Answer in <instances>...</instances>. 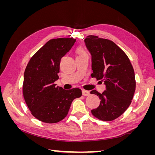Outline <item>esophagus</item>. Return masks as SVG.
<instances>
[{
    "instance_id": "esophagus-1",
    "label": "esophagus",
    "mask_w": 155,
    "mask_h": 155,
    "mask_svg": "<svg viewBox=\"0 0 155 155\" xmlns=\"http://www.w3.org/2000/svg\"><path fill=\"white\" fill-rule=\"evenodd\" d=\"M82 93H83V96H90V95H91L90 92H89V91H87L83 90V91H82Z\"/></svg>"
}]
</instances>
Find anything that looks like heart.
I'll use <instances>...</instances> for the list:
<instances>
[{"mask_svg":"<svg viewBox=\"0 0 155 155\" xmlns=\"http://www.w3.org/2000/svg\"><path fill=\"white\" fill-rule=\"evenodd\" d=\"M85 51H84V50H83V49H81V48H78V50H77V54H78V55H81V54H85Z\"/></svg>","mask_w":155,"mask_h":155,"instance_id":"obj_1","label":"heart"}]
</instances>
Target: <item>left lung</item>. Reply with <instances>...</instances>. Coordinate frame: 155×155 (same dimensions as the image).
Wrapping results in <instances>:
<instances>
[{
	"label": "left lung",
	"instance_id": "8db88e82",
	"mask_svg": "<svg viewBox=\"0 0 155 155\" xmlns=\"http://www.w3.org/2000/svg\"><path fill=\"white\" fill-rule=\"evenodd\" d=\"M85 43L92 55L91 76L106 85L102 94L96 90L91 92L101 100L99 107L91 112L100 120L112 121L132 102L136 89L133 67L128 56L113 41L91 35L87 37Z\"/></svg>",
	"mask_w": 155,
	"mask_h": 155
}]
</instances>
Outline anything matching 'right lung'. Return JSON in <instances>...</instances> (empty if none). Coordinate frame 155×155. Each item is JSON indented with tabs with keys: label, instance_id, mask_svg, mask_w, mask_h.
I'll return each mask as SVG.
<instances>
[{
	"label": "right lung",
	"instance_id": "right-lung-1",
	"mask_svg": "<svg viewBox=\"0 0 155 155\" xmlns=\"http://www.w3.org/2000/svg\"><path fill=\"white\" fill-rule=\"evenodd\" d=\"M76 41L73 38L50 39L30 59L22 85L25 101L31 114L47 124L58 123L68 114L72 102L82 95L81 89L55 87L61 59Z\"/></svg>",
	"mask_w": 155,
	"mask_h": 155
}]
</instances>
